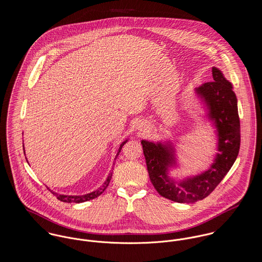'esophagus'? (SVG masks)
I'll return each mask as SVG.
<instances>
[{
    "label": "esophagus",
    "mask_w": 262,
    "mask_h": 262,
    "mask_svg": "<svg viewBox=\"0 0 262 262\" xmlns=\"http://www.w3.org/2000/svg\"><path fill=\"white\" fill-rule=\"evenodd\" d=\"M145 128H146V124H145L144 122H139V123L137 124V129H138L140 132L144 131Z\"/></svg>",
    "instance_id": "esophagus-1"
}]
</instances>
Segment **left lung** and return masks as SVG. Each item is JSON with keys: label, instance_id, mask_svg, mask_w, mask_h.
<instances>
[{"label": "left lung", "instance_id": "obj_1", "mask_svg": "<svg viewBox=\"0 0 262 262\" xmlns=\"http://www.w3.org/2000/svg\"><path fill=\"white\" fill-rule=\"evenodd\" d=\"M212 81L193 90L208 122L215 130L216 147L213 162L207 169L176 178L171 171L180 168L176 142L170 139H142L150 181L157 192L177 203H192L208 196L228 173L240 148V120L237 98L232 83L218 68H213ZM178 142V141H177Z\"/></svg>", "mask_w": 262, "mask_h": 262}]
</instances>
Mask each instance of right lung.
Masks as SVG:
<instances>
[{
    "label": "right lung",
    "instance_id": "right-lung-1",
    "mask_svg": "<svg viewBox=\"0 0 262 262\" xmlns=\"http://www.w3.org/2000/svg\"><path fill=\"white\" fill-rule=\"evenodd\" d=\"M128 140H129V137H128L127 139H125V140L120 144V147H119V149H118V152H117V154H116L114 160H116V158L118 157V155H119L120 151L122 149L123 145H124L126 142H128ZM23 148H24V144H23ZM24 154H25V148H24ZM26 160H27V158H26ZM114 164H115V163H113L112 169L110 170V172H109V174H108L106 181L103 183V185H102L101 187H98L96 190L92 191V192H89V193H85V194H79V195H76V194L73 195V194H62V193H58V192H56V191H53L52 189H50L48 187H47V188H49V190H50L59 201L64 202V203H77V204H78V203H83V202H86V201H90V200H94V199L98 198L100 194H102L103 191L106 189V187H108V185H109V183H110V181H111V178H112Z\"/></svg>",
    "mask_w": 262,
    "mask_h": 262
}]
</instances>
